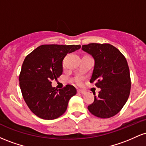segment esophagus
<instances>
[{"label":"esophagus","mask_w":146,"mask_h":146,"mask_svg":"<svg viewBox=\"0 0 146 146\" xmlns=\"http://www.w3.org/2000/svg\"><path fill=\"white\" fill-rule=\"evenodd\" d=\"M78 93H82V94H84V93H85V90H82V89H78Z\"/></svg>","instance_id":"34e87169"}]
</instances>
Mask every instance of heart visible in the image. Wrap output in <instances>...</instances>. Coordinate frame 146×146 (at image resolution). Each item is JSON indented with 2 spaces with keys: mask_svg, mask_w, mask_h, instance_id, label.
I'll return each mask as SVG.
<instances>
[{
  "mask_svg": "<svg viewBox=\"0 0 146 146\" xmlns=\"http://www.w3.org/2000/svg\"><path fill=\"white\" fill-rule=\"evenodd\" d=\"M63 66H64V62H63Z\"/></svg>",
  "mask_w": 146,
  "mask_h": 146,
  "instance_id": "obj_1",
  "label": "heart"
}]
</instances>
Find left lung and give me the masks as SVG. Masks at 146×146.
<instances>
[{"instance_id": "8db88e82", "label": "left lung", "mask_w": 146, "mask_h": 146, "mask_svg": "<svg viewBox=\"0 0 146 146\" xmlns=\"http://www.w3.org/2000/svg\"><path fill=\"white\" fill-rule=\"evenodd\" d=\"M82 49L95 60L90 83L101 88L98 96L88 106L92 115L102 119L115 116L122 109L131 88L130 71L125 56L113 45L90 43Z\"/></svg>"}]
</instances>
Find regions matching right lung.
<instances>
[{"mask_svg":"<svg viewBox=\"0 0 146 146\" xmlns=\"http://www.w3.org/2000/svg\"><path fill=\"white\" fill-rule=\"evenodd\" d=\"M80 45L43 44L26 56L19 75V84L25 103L40 118L51 120L62 115L71 97L77 93L72 85L58 90L52 80L62 73V60Z\"/></svg>","mask_w":146,"mask_h":146,"instance_id":"add662e5","label":"right lung"}]
</instances>
